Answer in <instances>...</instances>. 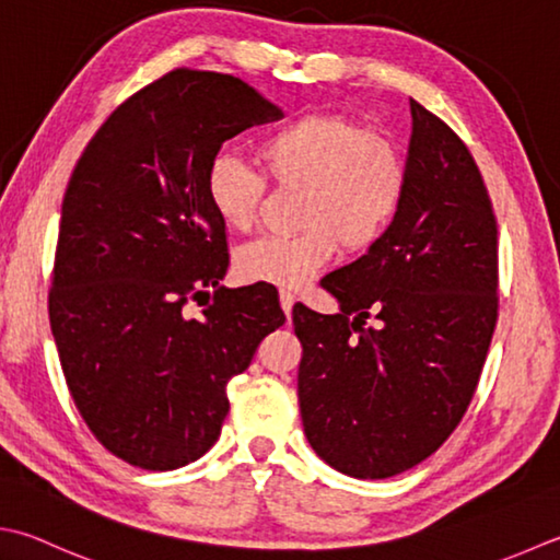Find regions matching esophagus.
Segmentation results:
<instances>
[{"label": "esophagus", "mask_w": 560, "mask_h": 560, "mask_svg": "<svg viewBox=\"0 0 560 560\" xmlns=\"http://www.w3.org/2000/svg\"><path fill=\"white\" fill-rule=\"evenodd\" d=\"M279 303H281V308H283V313H287V317H289V320H291V311H293L295 295H293L291 291H287V289H281V291H279Z\"/></svg>", "instance_id": "esophagus-1"}]
</instances>
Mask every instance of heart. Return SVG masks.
Masks as SVG:
<instances>
[{
  "label": "heart",
  "mask_w": 560,
  "mask_h": 560,
  "mask_svg": "<svg viewBox=\"0 0 560 560\" xmlns=\"http://www.w3.org/2000/svg\"><path fill=\"white\" fill-rule=\"evenodd\" d=\"M267 177L299 189L291 235L252 240L235 252L243 281L303 287L342 243L349 252L374 247L396 221L408 189V160L386 130L364 128L345 114H308L257 142ZM267 184L247 164L218 152L206 172V196L228 230L257 223Z\"/></svg>",
  "instance_id": "obj_1"
}]
</instances>
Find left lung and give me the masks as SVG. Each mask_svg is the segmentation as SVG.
<instances>
[{"label": "left lung", "instance_id": "left-lung-1", "mask_svg": "<svg viewBox=\"0 0 560 560\" xmlns=\"http://www.w3.org/2000/svg\"><path fill=\"white\" fill-rule=\"evenodd\" d=\"M408 189L388 233L293 305L299 402L315 454L352 478L418 466L462 422L498 323V223L466 142L410 98ZM369 316L382 320L366 328Z\"/></svg>", "mask_w": 560, "mask_h": 560}]
</instances>
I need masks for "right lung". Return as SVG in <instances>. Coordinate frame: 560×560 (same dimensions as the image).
Instances as JSON below:
<instances>
[{
    "label": "right lung",
    "instance_id": "obj_1",
    "mask_svg": "<svg viewBox=\"0 0 560 560\" xmlns=\"http://www.w3.org/2000/svg\"><path fill=\"white\" fill-rule=\"evenodd\" d=\"M279 118L237 77L179 68L126 98L74 164L50 330L82 420L130 466L203 456L230 410L228 381L287 320L271 291L221 287L225 225L206 196L223 142ZM208 290L214 303L186 316Z\"/></svg>",
    "mask_w": 560,
    "mask_h": 560
}]
</instances>
